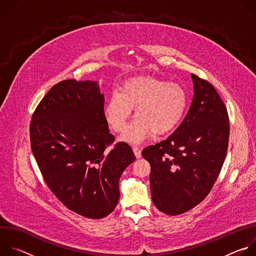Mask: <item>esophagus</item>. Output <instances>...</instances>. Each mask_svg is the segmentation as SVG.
I'll use <instances>...</instances> for the list:
<instances>
[{
    "label": "esophagus",
    "instance_id": "1",
    "mask_svg": "<svg viewBox=\"0 0 256 256\" xmlns=\"http://www.w3.org/2000/svg\"><path fill=\"white\" fill-rule=\"evenodd\" d=\"M132 151H134V156H136V159L140 158V156H142V152H140V148H138V147H134V148H132Z\"/></svg>",
    "mask_w": 256,
    "mask_h": 256
}]
</instances>
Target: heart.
Here are the masks:
<instances>
[{"instance_id":"1","label":"heart","mask_w":256,"mask_h":256,"mask_svg":"<svg viewBox=\"0 0 256 256\" xmlns=\"http://www.w3.org/2000/svg\"><path fill=\"white\" fill-rule=\"evenodd\" d=\"M188 95L178 83H168L152 76L126 80L104 106V116L114 132H122L136 108V120L122 138L140 144L152 134L163 136L173 130L184 118Z\"/></svg>"}]
</instances>
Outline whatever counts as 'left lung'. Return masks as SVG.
Listing matches in <instances>:
<instances>
[{
  "label": "left lung",
  "instance_id": "1",
  "mask_svg": "<svg viewBox=\"0 0 256 256\" xmlns=\"http://www.w3.org/2000/svg\"><path fill=\"white\" fill-rule=\"evenodd\" d=\"M194 98L175 132L142 152L151 165V194L166 214H184L210 192L225 161L229 142L227 108L214 86L192 74Z\"/></svg>",
  "mask_w": 256,
  "mask_h": 256
}]
</instances>
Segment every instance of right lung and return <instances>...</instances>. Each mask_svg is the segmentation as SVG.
Returning <instances> with one entry per match:
<instances>
[{
    "label": "right lung",
    "mask_w": 256,
    "mask_h": 256,
    "mask_svg": "<svg viewBox=\"0 0 256 256\" xmlns=\"http://www.w3.org/2000/svg\"><path fill=\"white\" fill-rule=\"evenodd\" d=\"M31 150L52 194L85 218L110 214L120 198V178L136 157L114 142L104 116L98 82L68 79L54 85L30 122Z\"/></svg>",
    "instance_id": "1"
}]
</instances>
